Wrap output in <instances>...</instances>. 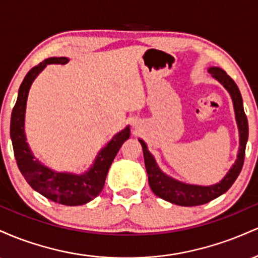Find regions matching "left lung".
Instances as JSON below:
<instances>
[{
  "label": "left lung",
  "instance_id": "1",
  "mask_svg": "<svg viewBox=\"0 0 258 258\" xmlns=\"http://www.w3.org/2000/svg\"><path fill=\"white\" fill-rule=\"evenodd\" d=\"M209 73L217 81H220L230 93L234 104V111H235L236 123H238L239 127V135H240V148H239L238 159H236L233 167L229 170V172L226 174V177L220 183L209 186L191 185L171 178V177L166 176L160 170L158 165H156L155 159L153 158L152 154L148 152L146 143L142 139H139L142 148H143L144 164H146L150 188H152V190L156 197L170 201L172 204H176V205L198 206L204 205V204L210 203L211 200L216 199L220 195L226 193L228 189L233 185V183L235 182L239 173H240L242 165H244L245 148H246L248 137V125L247 117L244 111V106H242L240 91H239L238 86L234 82V80L224 70L220 69V68H210Z\"/></svg>",
  "mask_w": 258,
  "mask_h": 258
}]
</instances>
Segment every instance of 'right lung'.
Listing matches in <instances>:
<instances>
[{"instance_id": "obj_1", "label": "right lung", "mask_w": 258, "mask_h": 258, "mask_svg": "<svg viewBox=\"0 0 258 258\" xmlns=\"http://www.w3.org/2000/svg\"><path fill=\"white\" fill-rule=\"evenodd\" d=\"M68 58L53 57L41 61L26 74L18 92V98L11 116V138L14 156L26 182L32 189L47 199L67 206L84 205L98 197L104 186L106 174L112 160L123 142L130 137V127L115 135L104 149H102L94 160L93 166L84 174L60 173L41 165L29 149L26 143L24 120L28 93L35 78L44 69L47 64H65Z\"/></svg>"}]
</instances>
